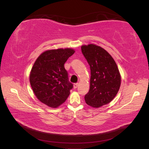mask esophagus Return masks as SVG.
I'll return each mask as SVG.
<instances>
[{
    "label": "esophagus",
    "instance_id": "34e87169",
    "mask_svg": "<svg viewBox=\"0 0 149 149\" xmlns=\"http://www.w3.org/2000/svg\"><path fill=\"white\" fill-rule=\"evenodd\" d=\"M78 86H79V84L78 83H75L74 84V89H76V88L78 87Z\"/></svg>",
    "mask_w": 149,
    "mask_h": 149
}]
</instances>
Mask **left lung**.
<instances>
[{
  "instance_id": "obj_1",
  "label": "left lung",
  "mask_w": 149,
  "mask_h": 149,
  "mask_svg": "<svg viewBox=\"0 0 149 149\" xmlns=\"http://www.w3.org/2000/svg\"><path fill=\"white\" fill-rule=\"evenodd\" d=\"M81 51L90 65V87L85 102L97 108L109 103L116 95L121 77L115 60L106 50L93 44L81 47Z\"/></svg>"
}]
</instances>
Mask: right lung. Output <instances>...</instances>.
Listing matches in <instances>:
<instances>
[{
	"mask_svg": "<svg viewBox=\"0 0 149 149\" xmlns=\"http://www.w3.org/2000/svg\"><path fill=\"white\" fill-rule=\"evenodd\" d=\"M72 49L49 50L36 60L31 69L29 81L37 99L50 107H57L67 99L73 88L64 66L74 54Z\"/></svg>",
	"mask_w": 149,
	"mask_h": 149,
	"instance_id": "obj_1",
	"label": "right lung"
}]
</instances>
